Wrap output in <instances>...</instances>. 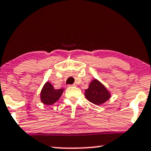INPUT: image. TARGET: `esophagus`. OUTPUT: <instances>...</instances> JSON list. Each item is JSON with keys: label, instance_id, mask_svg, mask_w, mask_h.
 Masks as SVG:
<instances>
[{"label": "esophagus", "instance_id": "obj_1", "mask_svg": "<svg viewBox=\"0 0 151 151\" xmlns=\"http://www.w3.org/2000/svg\"><path fill=\"white\" fill-rule=\"evenodd\" d=\"M76 85H75V84L68 85V87H76Z\"/></svg>", "mask_w": 151, "mask_h": 151}]
</instances>
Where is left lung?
Instances as JSON below:
<instances>
[{
	"label": "left lung",
	"instance_id": "1",
	"mask_svg": "<svg viewBox=\"0 0 151 151\" xmlns=\"http://www.w3.org/2000/svg\"><path fill=\"white\" fill-rule=\"evenodd\" d=\"M84 94L89 101L98 106L104 104L111 97L109 90L95 78L90 82L89 87L85 90Z\"/></svg>",
	"mask_w": 151,
	"mask_h": 151
}]
</instances>
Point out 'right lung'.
I'll list each match as a JSON object with an SVG mask.
<instances>
[{
  "mask_svg": "<svg viewBox=\"0 0 151 151\" xmlns=\"http://www.w3.org/2000/svg\"><path fill=\"white\" fill-rule=\"evenodd\" d=\"M64 90L63 88L56 90L50 82H46L40 91V101L45 105H52L59 99Z\"/></svg>",
  "mask_w": 151,
  "mask_h": 151,
  "instance_id": "add662e5",
  "label": "right lung"
}]
</instances>
